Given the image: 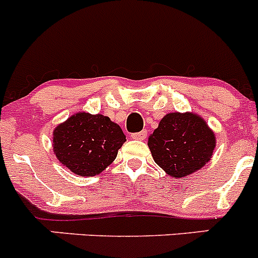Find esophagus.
<instances>
[{"instance_id":"34e87169","label":"esophagus","mask_w":258,"mask_h":258,"mask_svg":"<svg viewBox=\"0 0 258 258\" xmlns=\"http://www.w3.org/2000/svg\"><path fill=\"white\" fill-rule=\"evenodd\" d=\"M133 139H139V141H144L147 138V132L146 131H142L138 132V133H133L132 134Z\"/></svg>"}]
</instances>
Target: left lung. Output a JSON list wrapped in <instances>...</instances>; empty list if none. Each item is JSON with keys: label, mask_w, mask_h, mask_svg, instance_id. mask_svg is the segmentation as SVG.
<instances>
[{"label": "left lung", "mask_w": 258, "mask_h": 258, "mask_svg": "<svg viewBox=\"0 0 258 258\" xmlns=\"http://www.w3.org/2000/svg\"><path fill=\"white\" fill-rule=\"evenodd\" d=\"M154 162L171 177L181 178L210 161L215 136L207 122L191 112H171L148 139Z\"/></svg>", "instance_id": "obj_1"}]
</instances>
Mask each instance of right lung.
Here are the masks:
<instances>
[{
  "label": "right lung",
  "mask_w": 258,
  "mask_h": 258,
  "mask_svg": "<svg viewBox=\"0 0 258 258\" xmlns=\"http://www.w3.org/2000/svg\"><path fill=\"white\" fill-rule=\"evenodd\" d=\"M126 141L121 127L104 115L78 112L53 133L54 153L68 170L80 176H96L116 158Z\"/></svg>",
  "instance_id": "add662e5"
}]
</instances>
